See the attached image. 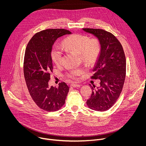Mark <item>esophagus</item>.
<instances>
[{"mask_svg":"<svg viewBox=\"0 0 146 146\" xmlns=\"http://www.w3.org/2000/svg\"><path fill=\"white\" fill-rule=\"evenodd\" d=\"M70 87H74V88H76V87H80V84H72L70 85Z\"/></svg>","mask_w":146,"mask_h":146,"instance_id":"obj_1","label":"esophagus"}]
</instances>
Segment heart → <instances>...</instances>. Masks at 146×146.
I'll return each instance as SVG.
<instances>
[{
    "mask_svg": "<svg viewBox=\"0 0 146 146\" xmlns=\"http://www.w3.org/2000/svg\"><path fill=\"white\" fill-rule=\"evenodd\" d=\"M62 46L67 50L80 54L82 60L87 64H91L95 60L100 50V43L96 38H89L88 36L80 34H73L67 37ZM51 56L55 65H59L61 64L62 52L59 48L52 47ZM82 73L83 70L81 69H74L69 70L67 76L72 80H77Z\"/></svg>",
    "mask_w": 146,
    "mask_h": 146,
    "instance_id": "heart-1",
    "label": "heart"
}]
</instances>
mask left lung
Wrapping results in <instances>:
<instances>
[{"instance_id":"obj_1","label":"left lung","mask_w":146,"mask_h":146,"mask_svg":"<svg viewBox=\"0 0 146 146\" xmlns=\"http://www.w3.org/2000/svg\"><path fill=\"white\" fill-rule=\"evenodd\" d=\"M95 36L100 50L92 71V79H99L100 86L93 85L87 105L92 110L105 111L110 109L121 93L126 75V59L121 44L110 32L100 29L82 28Z\"/></svg>"}]
</instances>
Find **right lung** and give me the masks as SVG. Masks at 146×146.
<instances>
[{
    "mask_svg": "<svg viewBox=\"0 0 146 146\" xmlns=\"http://www.w3.org/2000/svg\"><path fill=\"white\" fill-rule=\"evenodd\" d=\"M72 33L65 29H48L36 33L27 44L24 60V74L29 94L38 108L47 111L60 109L69 90L65 82L58 88L48 86L53 66L51 56L56 40Z\"/></svg>",
    "mask_w": 146,
    "mask_h": 146,
    "instance_id": "add662e5",
    "label": "right lung"
}]
</instances>
